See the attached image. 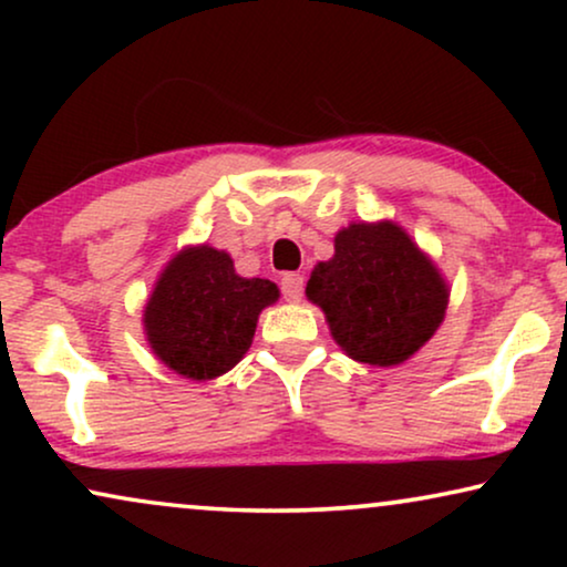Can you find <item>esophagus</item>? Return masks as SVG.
I'll return each mask as SVG.
<instances>
[{
  "mask_svg": "<svg viewBox=\"0 0 567 567\" xmlns=\"http://www.w3.org/2000/svg\"><path fill=\"white\" fill-rule=\"evenodd\" d=\"M281 291L289 301H299L301 293H305V278L299 274H286L281 278Z\"/></svg>",
  "mask_w": 567,
  "mask_h": 567,
  "instance_id": "1",
  "label": "esophagus"
}]
</instances>
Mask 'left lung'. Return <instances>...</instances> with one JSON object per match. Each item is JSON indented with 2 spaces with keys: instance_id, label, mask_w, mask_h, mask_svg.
<instances>
[{
  "instance_id": "8db88e82",
  "label": "left lung",
  "mask_w": 567,
  "mask_h": 567,
  "mask_svg": "<svg viewBox=\"0 0 567 567\" xmlns=\"http://www.w3.org/2000/svg\"><path fill=\"white\" fill-rule=\"evenodd\" d=\"M307 299L353 361L398 367L444 322L449 286L398 224L353 221L336 235V255L315 266Z\"/></svg>"
}]
</instances>
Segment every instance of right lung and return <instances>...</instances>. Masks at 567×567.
<instances>
[{
	"mask_svg": "<svg viewBox=\"0 0 567 567\" xmlns=\"http://www.w3.org/2000/svg\"><path fill=\"white\" fill-rule=\"evenodd\" d=\"M274 301L278 286L237 276L224 250L185 247L154 284L144 307V336L167 369L206 382L243 361L260 312Z\"/></svg>",
	"mask_w": 567,
	"mask_h": 567,
	"instance_id": "add662e5",
	"label": "right lung"
}]
</instances>
